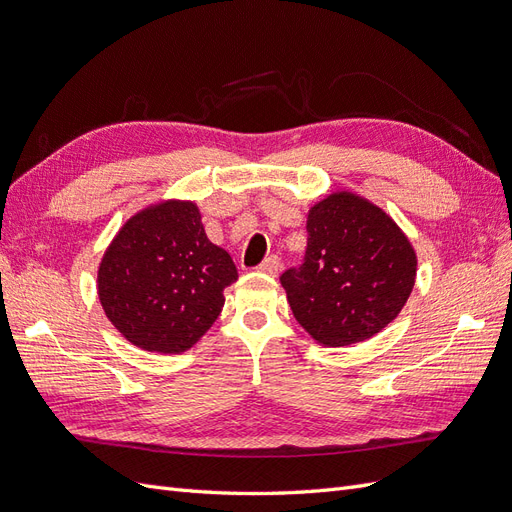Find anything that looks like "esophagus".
Returning <instances> with one entry per match:
<instances>
[{"instance_id":"obj_1","label":"esophagus","mask_w":512,"mask_h":512,"mask_svg":"<svg viewBox=\"0 0 512 512\" xmlns=\"http://www.w3.org/2000/svg\"><path fill=\"white\" fill-rule=\"evenodd\" d=\"M280 267H282L280 258H277V256H269V258H265V260L260 262L258 271H260V273H267V275H277V273H280Z\"/></svg>"}]
</instances>
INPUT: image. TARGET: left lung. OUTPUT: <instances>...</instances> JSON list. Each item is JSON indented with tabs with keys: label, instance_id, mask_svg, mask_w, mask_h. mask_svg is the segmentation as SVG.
<instances>
[{
	"label": "left lung",
	"instance_id": "left-lung-1",
	"mask_svg": "<svg viewBox=\"0 0 512 512\" xmlns=\"http://www.w3.org/2000/svg\"><path fill=\"white\" fill-rule=\"evenodd\" d=\"M414 277L416 254L389 215L335 192L309 209L305 258L280 282L294 318L318 344L348 346L397 318Z\"/></svg>",
	"mask_w": 512,
	"mask_h": 512
}]
</instances>
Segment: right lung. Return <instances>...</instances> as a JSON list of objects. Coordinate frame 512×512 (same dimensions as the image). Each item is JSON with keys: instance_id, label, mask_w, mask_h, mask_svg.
Here are the masks:
<instances>
[{"instance_id": "add662e5", "label": "right lung", "mask_w": 512, "mask_h": 512, "mask_svg": "<svg viewBox=\"0 0 512 512\" xmlns=\"http://www.w3.org/2000/svg\"><path fill=\"white\" fill-rule=\"evenodd\" d=\"M228 252L213 245L194 203H166L136 213L100 262L104 312L130 344L162 354L192 348L224 307L237 280Z\"/></svg>"}]
</instances>
